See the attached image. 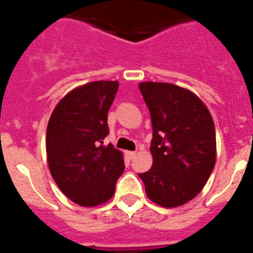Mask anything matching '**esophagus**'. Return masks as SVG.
Listing matches in <instances>:
<instances>
[{"label": "esophagus", "instance_id": "esophagus-1", "mask_svg": "<svg viewBox=\"0 0 253 253\" xmlns=\"http://www.w3.org/2000/svg\"><path fill=\"white\" fill-rule=\"evenodd\" d=\"M125 154H126V157H128L129 160H133V158L135 157V154H137V153H135V152H129L128 151Z\"/></svg>", "mask_w": 253, "mask_h": 253}]
</instances>
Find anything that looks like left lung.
Returning <instances> with one entry per match:
<instances>
[{"label": "left lung", "instance_id": "1", "mask_svg": "<svg viewBox=\"0 0 253 253\" xmlns=\"http://www.w3.org/2000/svg\"><path fill=\"white\" fill-rule=\"evenodd\" d=\"M139 90L151 114V169L139 173L152 202L184 205L207 184L215 165V126L195 93L172 84L143 82Z\"/></svg>", "mask_w": 253, "mask_h": 253}]
</instances>
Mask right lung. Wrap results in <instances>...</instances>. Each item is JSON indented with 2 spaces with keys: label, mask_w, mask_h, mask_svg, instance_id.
<instances>
[{
  "label": "right lung",
  "mask_w": 253,
  "mask_h": 253,
  "mask_svg": "<svg viewBox=\"0 0 253 253\" xmlns=\"http://www.w3.org/2000/svg\"><path fill=\"white\" fill-rule=\"evenodd\" d=\"M118 81H95L67 93L51 113L46 128V156L60 191L73 203L95 207L115 193L124 172L122 152L104 146L107 113Z\"/></svg>",
  "instance_id": "right-lung-1"
}]
</instances>
